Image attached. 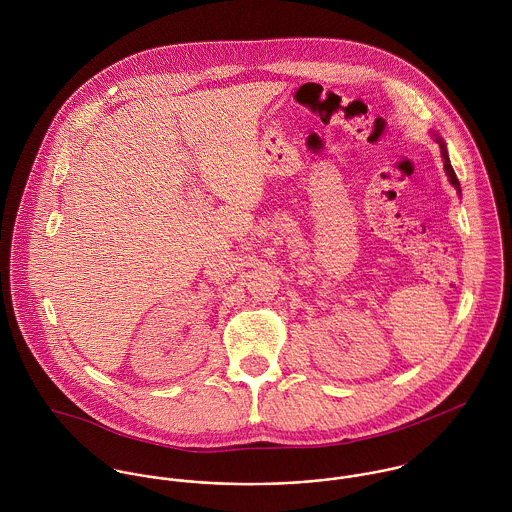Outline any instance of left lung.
<instances>
[{
  "label": "left lung",
  "mask_w": 512,
  "mask_h": 512,
  "mask_svg": "<svg viewBox=\"0 0 512 512\" xmlns=\"http://www.w3.org/2000/svg\"><path fill=\"white\" fill-rule=\"evenodd\" d=\"M432 136H434V140L438 142L439 151H441V157H443V169H445V173H447V177H449L451 185L457 189V193H461V189H459V181H457V177H455V171H453V167H451V161H449V155H447V146H445L443 138L438 136L436 132H432Z\"/></svg>",
  "instance_id": "8db88e82"
}]
</instances>
